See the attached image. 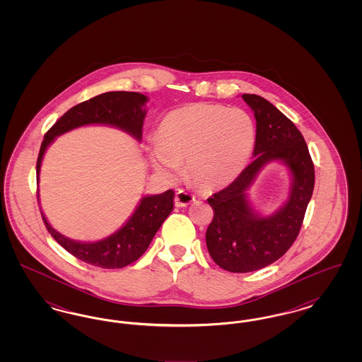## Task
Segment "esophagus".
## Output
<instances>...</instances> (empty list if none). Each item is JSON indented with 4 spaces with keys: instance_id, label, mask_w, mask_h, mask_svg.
<instances>
[{
    "instance_id": "obj_1",
    "label": "esophagus",
    "mask_w": 362,
    "mask_h": 362,
    "mask_svg": "<svg viewBox=\"0 0 362 362\" xmlns=\"http://www.w3.org/2000/svg\"><path fill=\"white\" fill-rule=\"evenodd\" d=\"M192 201H195V197L185 189H179L175 195V205L179 207H185L189 205Z\"/></svg>"
}]
</instances>
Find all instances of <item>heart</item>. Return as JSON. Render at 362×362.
I'll return each mask as SVG.
<instances>
[{"mask_svg": "<svg viewBox=\"0 0 362 362\" xmlns=\"http://www.w3.org/2000/svg\"><path fill=\"white\" fill-rule=\"evenodd\" d=\"M255 124L240 108L191 104L173 110L158 126L152 163L157 173L173 177L186 164L192 183L218 189L245 168L255 146Z\"/></svg>", "mask_w": 362, "mask_h": 362, "instance_id": "heart-1", "label": "heart"}]
</instances>
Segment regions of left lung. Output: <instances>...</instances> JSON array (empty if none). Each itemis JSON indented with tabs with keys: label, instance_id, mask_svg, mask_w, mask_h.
Listing matches in <instances>:
<instances>
[{
	"label": "left lung",
	"instance_id": "left-lung-1",
	"mask_svg": "<svg viewBox=\"0 0 362 362\" xmlns=\"http://www.w3.org/2000/svg\"><path fill=\"white\" fill-rule=\"evenodd\" d=\"M257 119L254 161L224 189L207 199L214 216L207 226L211 259L226 272L250 273L281 258L297 239L315 186L307 142L289 118L258 95H243ZM285 162L293 173L290 199L274 215L262 218L250 207L246 189L270 160Z\"/></svg>",
	"mask_w": 362,
	"mask_h": 362
}]
</instances>
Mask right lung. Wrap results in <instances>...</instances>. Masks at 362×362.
<instances>
[{
  "label": "right lung",
  "instance_id": "add662e5",
  "mask_svg": "<svg viewBox=\"0 0 362 362\" xmlns=\"http://www.w3.org/2000/svg\"><path fill=\"white\" fill-rule=\"evenodd\" d=\"M146 102L148 98L142 93L119 90L105 92L71 107L45 134L36 161L37 176L43 155L54 138L76 127L110 124L141 141L142 124L146 115L144 105ZM173 189H168L163 194L144 197L133 216L119 230L103 240L93 243L70 240L49 224L42 211L40 214L49 233L73 257L102 269H122L136 262L146 251L156 232L173 211Z\"/></svg>",
  "mask_w": 362,
  "mask_h": 362
}]
</instances>
